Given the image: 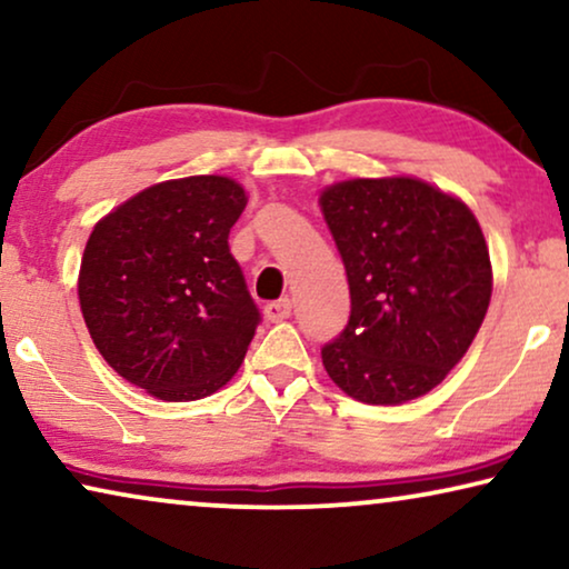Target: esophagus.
<instances>
[{"label":"esophagus","instance_id":"1","mask_svg":"<svg viewBox=\"0 0 569 569\" xmlns=\"http://www.w3.org/2000/svg\"><path fill=\"white\" fill-rule=\"evenodd\" d=\"M263 316H267V321H271V323L284 321V318H290V316H292V302L287 300V298L269 302V306L263 308Z\"/></svg>","mask_w":569,"mask_h":569}]
</instances>
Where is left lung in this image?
Here are the masks:
<instances>
[{"instance_id":"8db88e82","label":"left lung","mask_w":569,"mask_h":569,"mask_svg":"<svg viewBox=\"0 0 569 569\" xmlns=\"http://www.w3.org/2000/svg\"><path fill=\"white\" fill-rule=\"evenodd\" d=\"M321 209L347 269L352 313L323 345L329 378L362 403L419 399L471 347L492 263L471 209L419 178L329 186Z\"/></svg>"}]
</instances>
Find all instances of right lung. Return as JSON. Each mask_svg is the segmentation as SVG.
Returning a JSON list of instances; mask_svg holds the SVG:
<instances>
[{"mask_svg":"<svg viewBox=\"0 0 569 569\" xmlns=\"http://www.w3.org/2000/svg\"><path fill=\"white\" fill-rule=\"evenodd\" d=\"M246 201L232 178H178L92 228L80 308L92 345L131 386L197 401L236 376L261 323L228 246Z\"/></svg>","mask_w":569,"mask_h":569,"instance_id":"obj_1","label":"right lung"}]
</instances>
